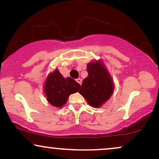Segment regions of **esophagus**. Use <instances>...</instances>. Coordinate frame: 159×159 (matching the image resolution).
<instances>
[{
  "mask_svg": "<svg viewBox=\"0 0 159 159\" xmlns=\"http://www.w3.org/2000/svg\"><path fill=\"white\" fill-rule=\"evenodd\" d=\"M76 81H77L80 85H81V84H82V79H81V78H77V79H76Z\"/></svg>",
  "mask_w": 159,
  "mask_h": 159,
  "instance_id": "1",
  "label": "esophagus"
}]
</instances>
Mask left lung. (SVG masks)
Segmentation results:
<instances>
[{
	"label": "left lung",
	"instance_id": "1",
	"mask_svg": "<svg viewBox=\"0 0 159 159\" xmlns=\"http://www.w3.org/2000/svg\"><path fill=\"white\" fill-rule=\"evenodd\" d=\"M88 76L82 83L79 93L93 107H100L114 93V81L102 61H91L87 64Z\"/></svg>",
	"mask_w": 159,
	"mask_h": 159
}]
</instances>
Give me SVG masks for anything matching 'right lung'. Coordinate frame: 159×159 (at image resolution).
<instances>
[{
  "label": "right lung",
  "instance_id": "1",
  "mask_svg": "<svg viewBox=\"0 0 159 159\" xmlns=\"http://www.w3.org/2000/svg\"><path fill=\"white\" fill-rule=\"evenodd\" d=\"M81 85L71 78H64L56 69L47 76L44 93L47 101L56 107H61L66 103L71 94L79 90Z\"/></svg>",
  "mask_w": 159,
  "mask_h": 159
}]
</instances>
